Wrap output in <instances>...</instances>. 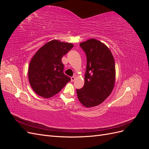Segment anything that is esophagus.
Wrapping results in <instances>:
<instances>
[{
  "label": "esophagus",
  "mask_w": 149,
  "mask_h": 149,
  "mask_svg": "<svg viewBox=\"0 0 149 149\" xmlns=\"http://www.w3.org/2000/svg\"><path fill=\"white\" fill-rule=\"evenodd\" d=\"M75 77H74V76H72V77L71 78V81H74L75 80Z\"/></svg>",
  "instance_id": "esophagus-1"
}]
</instances>
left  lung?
I'll return each mask as SVG.
<instances>
[{
  "label": "left lung",
  "mask_w": 149,
  "mask_h": 149,
  "mask_svg": "<svg viewBox=\"0 0 149 149\" xmlns=\"http://www.w3.org/2000/svg\"><path fill=\"white\" fill-rule=\"evenodd\" d=\"M86 56L84 84L76 89L78 100L87 107L100 104L110 95L115 83V62L110 49L96 39L81 43Z\"/></svg>",
  "instance_id": "1"
}]
</instances>
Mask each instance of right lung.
Returning a JSON list of instances; mask_svg holds the SVG:
<instances>
[{
	"label": "right lung",
	"mask_w": 149,
	"mask_h": 149,
	"mask_svg": "<svg viewBox=\"0 0 149 149\" xmlns=\"http://www.w3.org/2000/svg\"><path fill=\"white\" fill-rule=\"evenodd\" d=\"M73 47L71 43L54 40L35 53L30 63L29 79L38 95L45 98L52 97L70 81L71 78L63 73L61 58Z\"/></svg>",
	"instance_id": "1"
}]
</instances>
